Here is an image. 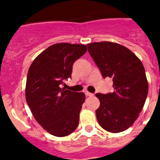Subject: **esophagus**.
<instances>
[{
    "label": "esophagus",
    "instance_id": "obj_1",
    "mask_svg": "<svg viewBox=\"0 0 160 160\" xmlns=\"http://www.w3.org/2000/svg\"><path fill=\"white\" fill-rule=\"evenodd\" d=\"M85 94H86V95L87 96H90V97H91V96H94V94L88 92V91H86V92H85Z\"/></svg>",
    "mask_w": 160,
    "mask_h": 160
}]
</instances>
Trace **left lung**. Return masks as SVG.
I'll return each instance as SVG.
<instances>
[{
	"mask_svg": "<svg viewBox=\"0 0 160 160\" xmlns=\"http://www.w3.org/2000/svg\"><path fill=\"white\" fill-rule=\"evenodd\" d=\"M87 47L102 77L113 78L114 89L112 93L95 94L100 101L96 110L98 122L109 132L126 131L138 118L148 96V82L142 63L119 44L94 42Z\"/></svg>",
	"mask_w": 160,
	"mask_h": 160,
	"instance_id": "1",
	"label": "left lung"
}]
</instances>
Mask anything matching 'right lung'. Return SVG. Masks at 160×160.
Wrapping results in <instances>:
<instances>
[{
    "instance_id": "add662e5",
    "label": "right lung",
    "mask_w": 160,
    "mask_h": 160,
    "mask_svg": "<svg viewBox=\"0 0 160 160\" xmlns=\"http://www.w3.org/2000/svg\"><path fill=\"white\" fill-rule=\"evenodd\" d=\"M87 50L85 45L54 44L38 55L28 71L26 102L37 122L54 136L70 135L78 125L84 93L61 85L71 78L73 64Z\"/></svg>"
}]
</instances>
